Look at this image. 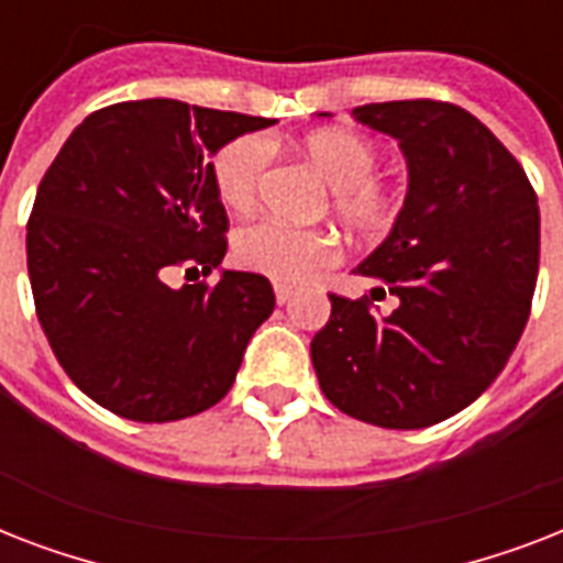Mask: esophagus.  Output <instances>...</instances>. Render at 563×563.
I'll return each instance as SVG.
<instances>
[{
	"instance_id": "esophagus-1",
	"label": "esophagus",
	"mask_w": 563,
	"mask_h": 563,
	"mask_svg": "<svg viewBox=\"0 0 563 563\" xmlns=\"http://www.w3.org/2000/svg\"><path fill=\"white\" fill-rule=\"evenodd\" d=\"M291 295H295V291H291V286H283V283H277V286H274V298H277V303H289L291 300Z\"/></svg>"
}]
</instances>
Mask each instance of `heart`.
<instances>
[{"label":"heart","instance_id":"1","mask_svg":"<svg viewBox=\"0 0 563 563\" xmlns=\"http://www.w3.org/2000/svg\"><path fill=\"white\" fill-rule=\"evenodd\" d=\"M300 154L333 189V216L362 236H383L400 212V189L376 175L379 145L351 128H318L300 140ZM272 166V140L242 134L212 157V184L230 210H247ZM233 256L242 268L277 283H303L339 260V245L321 230H295L280 221H254L239 230Z\"/></svg>","mask_w":563,"mask_h":563}]
</instances>
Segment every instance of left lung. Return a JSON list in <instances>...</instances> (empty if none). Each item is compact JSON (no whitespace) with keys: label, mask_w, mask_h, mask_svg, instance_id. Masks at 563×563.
<instances>
[{"label":"left lung","mask_w":563,"mask_h":563,"mask_svg":"<svg viewBox=\"0 0 563 563\" xmlns=\"http://www.w3.org/2000/svg\"><path fill=\"white\" fill-rule=\"evenodd\" d=\"M400 143L409 189L391 233L353 268L371 298L330 295L312 339L321 391L385 429H423L471 406L506 368L532 309L541 212L523 166L450 101L353 110ZM395 295L391 313L373 300Z\"/></svg>","instance_id":"obj_1"}]
</instances>
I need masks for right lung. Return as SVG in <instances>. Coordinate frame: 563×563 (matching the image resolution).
<instances>
[{
    "label": "right lung",
    "instance_id": "obj_1",
    "mask_svg": "<svg viewBox=\"0 0 563 563\" xmlns=\"http://www.w3.org/2000/svg\"><path fill=\"white\" fill-rule=\"evenodd\" d=\"M268 125L178 99L119 101L84 119L40 180L25 236L40 327L69 379L119 418L216 406L274 312L263 274L169 283L221 265L228 212L210 157Z\"/></svg>",
    "mask_w": 563,
    "mask_h": 563
}]
</instances>
